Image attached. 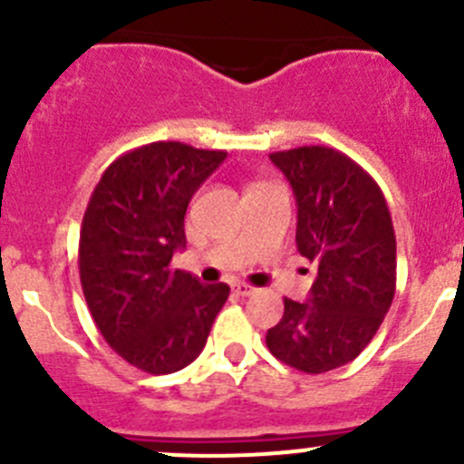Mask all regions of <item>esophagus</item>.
<instances>
[{"label": "esophagus", "instance_id": "34e87169", "mask_svg": "<svg viewBox=\"0 0 464 464\" xmlns=\"http://www.w3.org/2000/svg\"><path fill=\"white\" fill-rule=\"evenodd\" d=\"M231 287H233V292L240 294V296H251V294L256 292V287H251V285H246V283H233Z\"/></svg>", "mask_w": 464, "mask_h": 464}]
</instances>
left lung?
Returning a JSON list of instances; mask_svg holds the SVG:
<instances>
[{
  "label": "left lung",
  "mask_w": 464,
  "mask_h": 464,
  "mask_svg": "<svg viewBox=\"0 0 464 464\" xmlns=\"http://www.w3.org/2000/svg\"><path fill=\"white\" fill-rule=\"evenodd\" d=\"M298 206V254L316 265L310 298H285L266 348L287 366L319 375L359 357L395 296L397 246L377 181L343 152L303 145L269 154Z\"/></svg>",
  "instance_id": "obj_1"
}]
</instances>
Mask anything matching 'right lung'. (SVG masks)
<instances>
[{
    "instance_id": "1",
    "label": "right lung",
    "mask_w": 464,
    "mask_h": 464,
    "mask_svg": "<svg viewBox=\"0 0 464 464\" xmlns=\"http://www.w3.org/2000/svg\"><path fill=\"white\" fill-rule=\"evenodd\" d=\"M224 159L179 141L141 145L102 172L87 204L78 266L89 312L111 350L150 375L199 357L231 292L170 269L188 202Z\"/></svg>"
}]
</instances>
